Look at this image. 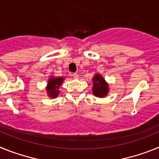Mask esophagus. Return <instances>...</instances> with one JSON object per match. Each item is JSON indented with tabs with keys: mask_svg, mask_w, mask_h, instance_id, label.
<instances>
[{
	"mask_svg": "<svg viewBox=\"0 0 159 159\" xmlns=\"http://www.w3.org/2000/svg\"><path fill=\"white\" fill-rule=\"evenodd\" d=\"M72 76H73V78H75V79H78L79 78V75L77 74V73H73Z\"/></svg>",
	"mask_w": 159,
	"mask_h": 159,
	"instance_id": "esophagus-1",
	"label": "esophagus"
}]
</instances>
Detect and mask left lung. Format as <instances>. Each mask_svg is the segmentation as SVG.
Listing matches in <instances>:
<instances>
[{
  "label": "left lung",
  "instance_id": "left-lung-1",
  "mask_svg": "<svg viewBox=\"0 0 159 159\" xmlns=\"http://www.w3.org/2000/svg\"><path fill=\"white\" fill-rule=\"evenodd\" d=\"M93 80V88H92V93L97 97L103 98L107 95L109 92V86L108 84L105 81L104 78L99 74H96L92 78Z\"/></svg>",
  "mask_w": 159,
  "mask_h": 159
}]
</instances>
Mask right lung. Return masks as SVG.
Wrapping results in <instances>:
<instances>
[{
  "label": "right lung",
  "mask_w": 159,
  "mask_h": 159,
  "mask_svg": "<svg viewBox=\"0 0 159 159\" xmlns=\"http://www.w3.org/2000/svg\"><path fill=\"white\" fill-rule=\"evenodd\" d=\"M64 80V77L51 76L48 80V85L46 87V91L50 98H57L58 96L60 91L59 88Z\"/></svg>",
  "instance_id": "obj_1"
}]
</instances>
